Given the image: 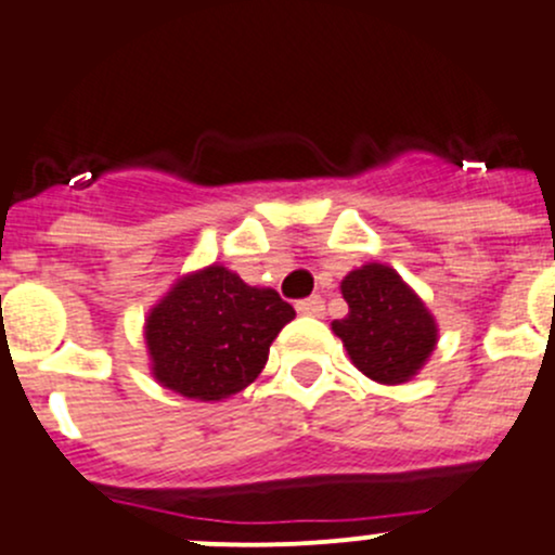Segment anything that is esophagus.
Masks as SVG:
<instances>
[{"instance_id":"esophagus-1","label":"esophagus","mask_w":555,"mask_h":555,"mask_svg":"<svg viewBox=\"0 0 555 555\" xmlns=\"http://www.w3.org/2000/svg\"><path fill=\"white\" fill-rule=\"evenodd\" d=\"M323 310H326V305H323L321 296H307V299L296 301V312L299 315H310V318H321Z\"/></svg>"}]
</instances>
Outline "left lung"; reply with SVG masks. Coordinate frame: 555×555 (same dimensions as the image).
Masks as SVG:
<instances>
[{
    "mask_svg": "<svg viewBox=\"0 0 555 555\" xmlns=\"http://www.w3.org/2000/svg\"><path fill=\"white\" fill-rule=\"evenodd\" d=\"M339 291L348 315L334 321L332 332L343 339L356 370L383 386L413 380L440 339L424 299L393 267L377 261L348 272Z\"/></svg>",
    "mask_w": 555,
    "mask_h": 555,
    "instance_id": "1",
    "label": "left lung"
}]
</instances>
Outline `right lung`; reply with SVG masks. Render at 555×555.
I'll list each match as a JSON object with an SVG mask.
<instances>
[{"label":"right lung","mask_w":555,"mask_h":555,"mask_svg":"<svg viewBox=\"0 0 555 555\" xmlns=\"http://www.w3.org/2000/svg\"><path fill=\"white\" fill-rule=\"evenodd\" d=\"M294 315L275 288L248 285L223 264L180 275L145 315L153 380L194 402H223L261 375Z\"/></svg>","instance_id":"right-lung-1"}]
</instances>
